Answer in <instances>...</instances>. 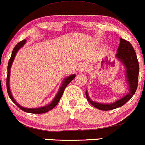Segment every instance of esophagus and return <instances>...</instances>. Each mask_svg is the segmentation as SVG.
Segmentation results:
<instances>
[{
    "label": "esophagus",
    "instance_id": "obj_1",
    "mask_svg": "<svg viewBox=\"0 0 145 145\" xmlns=\"http://www.w3.org/2000/svg\"><path fill=\"white\" fill-rule=\"evenodd\" d=\"M87 69H88V64L86 62H83L80 64L79 68H78L79 72H84V71H87Z\"/></svg>",
    "mask_w": 145,
    "mask_h": 145
}]
</instances>
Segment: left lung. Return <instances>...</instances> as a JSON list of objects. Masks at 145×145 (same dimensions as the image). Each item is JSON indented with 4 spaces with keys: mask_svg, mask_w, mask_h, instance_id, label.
Returning a JSON list of instances; mask_svg holds the SVG:
<instances>
[{
    "mask_svg": "<svg viewBox=\"0 0 145 145\" xmlns=\"http://www.w3.org/2000/svg\"><path fill=\"white\" fill-rule=\"evenodd\" d=\"M115 56L122 63L125 69V76L129 86V93L120 99L117 100L115 103L103 104L92 101L89 98L86 90V96L88 102L96 108L101 110H113L122 106L132 98L137 89L138 82L139 64L135 51L130 42L127 41L125 39H120V43Z\"/></svg>",
    "mask_w": 145,
    "mask_h": 145,
    "instance_id": "left-lung-1",
    "label": "left lung"
}]
</instances>
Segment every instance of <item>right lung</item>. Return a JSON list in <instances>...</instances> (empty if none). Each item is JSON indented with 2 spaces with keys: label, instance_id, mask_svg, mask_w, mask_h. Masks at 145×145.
<instances>
[{
  "label": "right lung",
  "instance_id": "1",
  "mask_svg": "<svg viewBox=\"0 0 145 145\" xmlns=\"http://www.w3.org/2000/svg\"><path fill=\"white\" fill-rule=\"evenodd\" d=\"M26 42V40H23L22 41L19 42L15 47L13 49V52H12L11 54V56L10 57L9 60H8V66H7V92L8 94V96H9L10 99H11L12 101H13V103H15V105L18 106L20 109H22L23 111L26 112V113H34V114H40V113H45L48 112L49 110H52V108H54L57 104L59 103V100H60L61 97L62 96L63 93H64V89L66 88V86H68V84L71 82V81H72L73 79H74L75 77V74H71L66 77L64 81H62V86H60V88H59V91H57V94L55 96V98H54V100H52V102H51L50 104L49 105H46L45 106H41L39 107V108H24V107L20 106L19 104L15 101L14 98H13V96H12L11 90H10V87H9V78H10V71H11V67L12 65V63L13 62V59H14L15 55H16L17 52H18V50L21 48L22 47H23L24 45V44Z\"/></svg>",
  "mask_w": 145,
  "mask_h": 145
}]
</instances>
